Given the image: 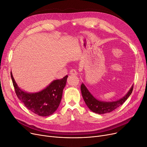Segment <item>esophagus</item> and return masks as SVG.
<instances>
[{
    "mask_svg": "<svg viewBox=\"0 0 147 147\" xmlns=\"http://www.w3.org/2000/svg\"><path fill=\"white\" fill-rule=\"evenodd\" d=\"M70 74H71V75H76L78 74V73H77V72H76V70L74 69L71 70V71H70Z\"/></svg>",
    "mask_w": 147,
    "mask_h": 147,
    "instance_id": "obj_1",
    "label": "esophagus"
}]
</instances>
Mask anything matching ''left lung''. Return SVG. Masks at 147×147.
Wrapping results in <instances>:
<instances>
[{
    "mask_svg": "<svg viewBox=\"0 0 147 147\" xmlns=\"http://www.w3.org/2000/svg\"><path fill=\"white\" fill-rule=\"evenodd\" d=\"M134 86H132L128 93L121 99L114 102H103L96 99L90 93L86 86L82 83L81 86V90L82 96L88 108L93 113L99 114H103L114 111L127 99L131 94Z\"/></svg>",
    "mask_w": 147,
    "mask_h": 147,
    "instance_id": "8db88e82",
    "label": "left lung"
}]
</instances>
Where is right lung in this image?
I'll return each instance as SVG.
<instances>
[{"label":"right lung","mask_w":147,"mask_h":147,"mask_svg":"<svg viewBox=\"0 0 147 147\" xmlns=\"http://www.w3.org/2000/svg\"><path fill=\"white\" fill-rule=\"evenodd\" d=\"M13 87L18 98L32 113L46 117L53 114L58 108L68 76L54 80L46 88L36 93H27L20 89L11 72Z\"/></svg>","instance_id":"obj_1"}]
</instances>
